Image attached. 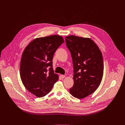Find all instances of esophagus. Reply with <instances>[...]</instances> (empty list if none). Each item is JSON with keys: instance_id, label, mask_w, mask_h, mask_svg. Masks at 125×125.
<instances>
[{"instance_id": "obj_1", "label": "esophagus", "mask_w": 125, "mask_h": 125, "mask_svg": "<svg viewBox=\"0 0 125 125\" xmlns=\"http://www.w3.org/2000/svg\"><path fill=\"white\" fill-rule=\"evenodd\" d=\"M60 77H61L62 78H65V75H60Z\"/></svg>"}]
</instances>
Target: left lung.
Here are the masks:
<instances>
[{
    "instance_id": "left-lung-1",
    "label": "left lung",
    "mask_w": 125,
    "mask_h": 125,
    "mask_svg": "<svg viewBox=\"0 0 125 125\" xmlns=\"http://www.w3.org/2000/svg\"><path fill=\"white\" fill-rule=\"evenodd\" d=\"M72 58L74 85L69 92L78 99L94 93L99 86L103 75L102 55L91 39L70 35L65 37Z\"/></svg>"
}]
</instances>
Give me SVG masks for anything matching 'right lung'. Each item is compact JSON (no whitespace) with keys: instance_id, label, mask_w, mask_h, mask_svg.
<instances>
[{"instance_id":"right-lung-1","label":"right lung","mask_w":125,"mask_h":125,"mask_svg":"<svg viewBox=\"0 0 125 125\" xmlns=\"http://www.w3.org/2000/svg\"><path fill=\"white\" fill-rule=\"evenodd\" d=\"M58 35L37 38L25 48L22 56L20 74L27 90L38 97L47 94L58 80L53 69L52 59L57 48L64 43Z\"/></svg>"}]
</instances>
